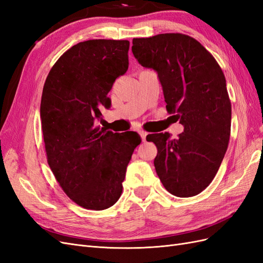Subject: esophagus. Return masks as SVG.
<instances>
[{
	"label": "esophagus",
	"mask_w": 263,
	"mask_h": 263,
	"mask_svg": "<svg viewBox=\"0 0 263 263\" xmlns=\"http://www.w3.org/2000/svg\"><path fill=\"white\" fill-rule=\"evenodd\" d=\"M139 134H140V136L142 138V141H146V137H147L148 134L146 132H144V130H141Z\"/></svg>",
	"instance_id": "obj_1"
}]
</instances>
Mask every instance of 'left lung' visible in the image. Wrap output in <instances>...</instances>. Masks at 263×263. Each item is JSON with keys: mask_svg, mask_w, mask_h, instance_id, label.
<instances>
[{"mask_svg": "<svg viewBox=\"0 0 263 263\" xmlns=\"http://www.w3.org/2000/svg\"><path fill=\"white\" fill-rule=\"evenodd\" d=\"M133 53L161 82L166 110L184 132L150 134L157 146L155 168L165 190L179 197L201 193L216 176L229 142L232 103L225 76L210 51L180 33L134 38Z\"/></svg>", "mask_w": 263, "mask_h": 263, "instance_id": "obj_1", "label": "left lung"}]
</instances>
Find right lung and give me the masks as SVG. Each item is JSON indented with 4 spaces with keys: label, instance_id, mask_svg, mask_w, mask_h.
Wrapping results in <instances>:
<instances>
[{
    "label": "right lung",
    "instance_id": "right-lung-1",
    "mask_svg": "<svg viewBox=\"0 0 263 263\" xmlns=\"http://www.w3.org/2000/svg\"><path fill=\"white\" fill-rule=\"evenodd\" d=\"M128 41L91 39L71 47L47 77L41 103L48 162L63 192L79 206L102 211L121 197L137 133L101 129L108 92L128 69Z\"/></svg>",
    "mask_w": 263,
    "mask_h": 263
}]
</instances>
